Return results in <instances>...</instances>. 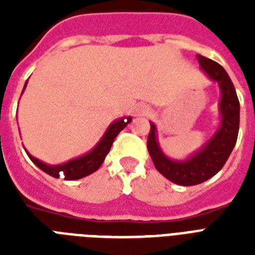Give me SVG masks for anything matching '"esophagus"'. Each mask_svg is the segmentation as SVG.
Listing matches in <instances>:
<instances>
[{
  "mask_svg": "<svg viewBox=\"0 0 255 255\" xmlns=\"http://www.w3.org/2000/svg\"><path fill=\"white\" fill-rule=\"evenodd\" d=\"M136 112H137V114H141V115H143V114H145V112H147V108H145V107H139V110H136Z\"/></svg>",
  "mask_w": 255,
  "mask_h": 255,
  "instance_id": "obj_1",
  "label": "esophagus"
}]
</instances>
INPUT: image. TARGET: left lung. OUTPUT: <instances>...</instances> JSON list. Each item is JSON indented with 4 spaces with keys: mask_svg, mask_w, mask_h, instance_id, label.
<instances>
[{
    "mask_svg": "<svg viewBox=\"0 0 255 255\" xmlns=\"http://www.w3.org/2000/svg\"><path fill=\"white\" fill-rule=\"evenodd\" d=\"M198 63L210 81L216 82L221 91L218 111L221 115L220 126L213 136L198 151L185 160L169 159L157 141V128L151 122V131L147 147L156 169L177 185H197L209 180L225 165L237 141L240 129V102L233 82L225 69L209 58L197 55Z\"/></svg>",
    "mask_w": 255,
    "mask_h": 255,
    "instance_id": "1",
    "label": "left lung"
}]
</instances>
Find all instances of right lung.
I'll return each mask as SVG.
<instances>
[{
	"label": "right lung",
	"instance_id": "add662e5",
	"mask_svg": "<svg viewBox=\"0 0 255 255\" xmlns=\"http://www.w3.org/2000/svg\"><path fill=\"white\" fill-rule=\"evenodd\" d=\"M27 82L23 86V90L26 88ZM23 92V91H22ZM132 118L131 116H127V118H120V119L112 122L108 128L104 132V135L102 136V139L98 141L95 147L92 148L91 151L85 153V155L79 156V157H75V159H71L69 161H66L63 164H58V165H51V164H46L41 160L35 159L34 156H31L29 152L26 151L27 156L30 157V160L33 161L35 165H37L39 169H42L43 172H46L50 176H53L55 178L61 177V173H63L65 176V180H78V178L86 177L88 174L94 173L95 170H98L100 168V165L103 164L106 156L111 149V145L114 143V140L119 132L123 129V128L127 127L128 123H131Z\"/></svg>",
	"mask_w": 255,
	"mask_h": 255
}]
</instances>
